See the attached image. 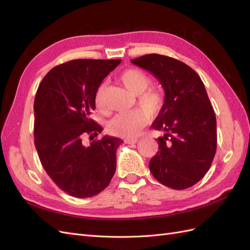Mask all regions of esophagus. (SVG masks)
<instances>
[{
	"mask_svg": "<svg viewBox=\"0 0 250 250\" xmlns=\"http://www.w3.org/2000/svg\"><path fill=\"white\" fill-rule=\"evenodd\" d=\"M139 142L138 139H128V140H125V143L128 144V145H130V144H137Z\"/></svg>",
	"mask_w": 250,
	"mask_h": 250,
	"instance_id": "obj_1",
	"label": "esophagus"
}]
</instances>
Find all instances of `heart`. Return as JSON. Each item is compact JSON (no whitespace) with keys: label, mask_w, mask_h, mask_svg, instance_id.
I'll use <instances>...</instances> for the list:
<instances>
[{"label":"heart","mask_w":250,"mask_h":250,"mask_svg":"<svg viewBox=\"0 0 250 250\" xmlns=\"http://www.w3.org/2000/svg\"><path fill=\"white\" fill-rule=\"evenodd\" d=\"M120 80L131 94L138 96L139 106L144 110L135 109L130 112L120 113L108 123L107 131L115 137L132 139L139 135L143 128L147 125L148 116L155 117L161 112L165 98L160 89L149 88L152 80L146 73L139 69L125 70L120 75ZM105 89L106 84L101 83L96 89L94 97L96 108L101 112H105Z\"/></svg>","instance_id":"1"}]
</instances>
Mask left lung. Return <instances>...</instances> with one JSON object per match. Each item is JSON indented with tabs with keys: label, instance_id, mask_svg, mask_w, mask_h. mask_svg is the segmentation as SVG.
<instances>
[{
	"label": "left lung",
	"instance_id": "obj_1",
	"mask_svg": "<svg viewBox=\"0 0 250 250\" xmlns=\"http://www.w3.org/2000/svg\"><path fill=\"white\" fill-rule=\"evenodd\" d=\"M131 62L152 74L165 90L164 106L152 123L164 135L156 140L158 151L149 169L164 186L190 188L206 175L217 148L216 117L203 82L172 57L148 54Z\"/></svg>",
	"mask_w": 250,
	"mask_h": 250
}]
</instances>
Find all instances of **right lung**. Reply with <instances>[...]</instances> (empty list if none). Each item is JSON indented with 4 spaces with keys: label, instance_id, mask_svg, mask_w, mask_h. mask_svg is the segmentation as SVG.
I'll return each instance as SVG.
<instances>
[{
    "label": "right lung",
    "instance_id": "right-lung-1",
    "mask_svg": "<svg viewBox=\"0 0 250 250\" xmlns=\"http://www.w3.org/2000/svg\"><path fill=\"white\" fill-rule=\"evenodd\" d=\"M121 59H75L52 69L39 86L34 101V145L41 163L62 191L87 198L106 188L116 172L122 140L104 135L89 118L96 89Z\"/></svg>",
    "mask_w": 250,
    "mask_h": 250
}]
</instances>
